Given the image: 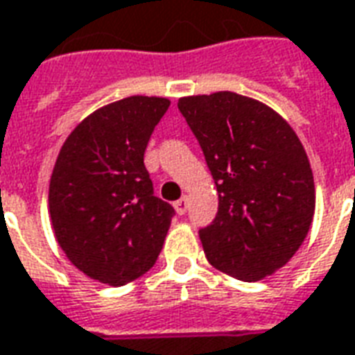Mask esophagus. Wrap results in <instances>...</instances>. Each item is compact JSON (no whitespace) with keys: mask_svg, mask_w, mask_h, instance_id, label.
<instances>
[{"mask_svg":"<svg viewBox=\"0 0 355 355\" xmlns=\"http://www.w3.org/2000/svg\"><path fill=\"white\" fill-rule=\"evenodd\" d=\"M175 211L178 212V214H184L186 211H188V198H180L178 201H175Z\"/></svg>","mask_w":355,"mask_h":355,"instance_id":"34e87169","label":"esophagus"}]
</instances>
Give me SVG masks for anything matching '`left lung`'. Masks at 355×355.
Wrapping results in <instances>:
<instances>
[{
    "label": "left lung",
    "mask_w": 355,
    "mask_h": 355,
    "mask_svg": "<svg viewBox=\"0 0 355 355\" xmlns=\"http://www.w3.org/2000/svg\"><path fill=\"white\" fill-rule=\"evenodd\" d=\"M218 191V214L199 231L212 267L258 282L293 258L311 230L316 190L291 125L235 92L178 99Z\"/></svg>",
    "instance_id": "left-lung-1"
}]
</instances>
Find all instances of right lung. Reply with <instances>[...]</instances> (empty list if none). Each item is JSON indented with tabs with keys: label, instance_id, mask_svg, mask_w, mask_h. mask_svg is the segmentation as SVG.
<instances>
[{
	"label": "right lung",
	"instance_id": "right-lung-1",
	"mask_svg": "<svg viewBox=\"0 0 355 355\" xmlns=\"http://www.w3.org/2000/svg\"><path fill=\"white\" fill-rule=\"evenodd\" d=\"M171 101L131 96L84 118L60 148L49 186L56 241L78 271L124 286L152 269L173 207L154 196L144 167L152 131Z\"/></svg>",
	"mask_w": 355,
	"mask_h": 355
}]
</instances>
